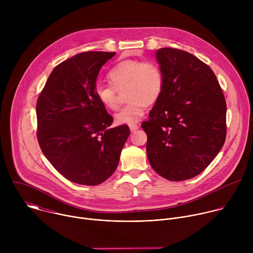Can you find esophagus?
Returning a JSON list of instances; mask_svg holds the SVG:
<instances>
[{
  "mask_svg": "<svg viewBox=\"0 0 253 253\" xmlns=\"http://www.w3.org/2000/svg\"><path fill=\"white\" fill-rule=\"evenodd\" d=\"M129 128H130L131 132H132V133H134L135 131H137V130L139 129V126H138V125H136V124H133V125H130V126H129Z\"/></svg>",
  "mask_w": 253,
  "mask_h": 253,
  "instance_id": "obj_1",
  "label": "esophagus"
}]
</instances>
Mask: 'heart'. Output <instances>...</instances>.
<instances>
[{"instance_id":"1","label":"heart","mask_w":253,"mask_h":253,"mask_svg":"<svg viewBox=\"0 0 253 253\" xmlns=\"http://www.w3.org/2000/svg\"><path fill=\"white\" fill-rule=\"evenodd\" d=\"M111 85L97 84L95 95L108 110L118 108L117 91L126 89L128 104L115 114L118 125H133L145 114L147 106L155 104L163 90V75L153 62L127 59L116 64L108 73Z\"/></svg>"}]
</instances>
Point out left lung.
I'll list each match as a JSON object with an SVG mask.
<instances>
[{"label":"left lung","mask_w":253,"mask_h":253,"mask_svg":"<svg viewBox=\"0 0 253 253\" xmlns=\"http://www.w3.org/2000/svg\"><path fill=\"white\" fill-rule=\"evenodd\" d=\"M156 59L163 90L142 123L147 157L160 176L183 181L200 174L222 148L225 98L211 68L192 54L161 48Z\"/></svg>","instance_id":"left-lung-1"}]
</instances>
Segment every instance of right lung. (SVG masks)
Listing matches in <instances>:
<instances>
[{"label": "right lung", "instance_id": "add662e5", "mask_svg": "<svg viewBox=\"0 0 253 253\" xmlns=\"http://www.w3.org/2000/svg\"><path fill=\"white\" fill-rule=\"evenodd\" d=\"M116 53L84 52L62 62L50 74L36 106L42 152L70 181L94 186L116 170L130 135L95 95L101 67Z\"/></svg>", "mask_w": 253, "mask_h": 253}]
</instances>
